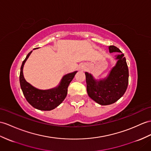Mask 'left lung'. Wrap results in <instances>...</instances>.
Returning <instances> with one entry per match:
<instances>
[{
  "instance_id": "1",
  "label": "left lung",
  "mask_w": 151,
  "mask_h": 151,
  "mask_svg": "<svg viewBox=\"0 0 151 151\" xmlns=\"http://www.w3.org/2000/svg\"><path fill=\"white\" fill-rule=\"evenodd\" d=\"M109 52H120L116 56V65L110 71L107 78L97 81L90 73L85 72L88 95L101 105L115 103L123 96L129 82V70L126 58L116 47L110 45Z\"/></svg>"
}]
</instances>
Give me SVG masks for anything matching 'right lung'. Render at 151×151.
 <instances>
[{"mask_svg": "<svg viewBox=\"0 0 151 151\" xmlns=\"http://www.w3.org/2000/svg\"><path fill=\"white\" fill-rule=\"evenodd\" d=\"M31 52L32 51L27 55L20 68V84L21 89L27 101L32 107L43 111H50L56 108L67 97L68 85L74 78L77 71L64 76L59 86L56 88L46 90L37 89L27 83L23 75L24 63Z\"/></svg>", "mask_w": 151, "mask_h": 151, "instance_id": "1", "label": "right lung"}]
</instances>
